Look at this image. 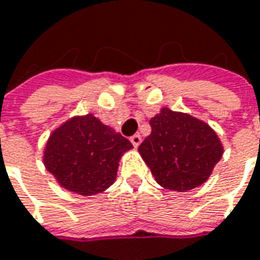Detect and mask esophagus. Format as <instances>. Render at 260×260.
<instances>
[{"mask_svg":"<svg viewBox=\"0 0 260 260\" xmlns=\"http://www.w3.org/2000/svg\"><path fill=\"white\" fill-rule=\"evenodd\" d=\"M141 141H142V138H141V135H139V134H135V135H132V137H131V142H132V145H134V147H138L139 144H141Z\"/></svg>","mask_w":260,"mask_h":260,"instance_id":"34e87169","label":"esophagus"}]
</instances>
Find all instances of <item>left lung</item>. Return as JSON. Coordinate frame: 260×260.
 <instances>
[{
    "label": "left lung",
    "mask_w": 260,
    "mask_h": 260,
    "mask_svg": "<svg viewBox=\"0 0 260 260\" xmlns=\"http://www.w3.org/2000/svg\"><path fill=\"white\" fill-rule=\"evenodd\" d=\"M149 125L138 151L161 187L188 191L209 178L223 147L207 123L164 108Z\"/></svg>",
    "instance_id": "1"
}]
</instances>
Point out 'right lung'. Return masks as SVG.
I'll return each instance as SVG.
<instances>
[{"instance_id": "1", "label": "right lung", "mask_w": 260, "mask_h": 260, "mask_svg": "<svg viewBox=\"0 0 260 260\" xmlns=\"http://www.w3.org/2000/svg\"><path fill=\"white\" fill-rule=\"evenodd\" d=\"M128 139L93 115L73 118L54 131L44 151V164L60 185L82 196L111 187Z\"/></svg>"}]
</instances>
